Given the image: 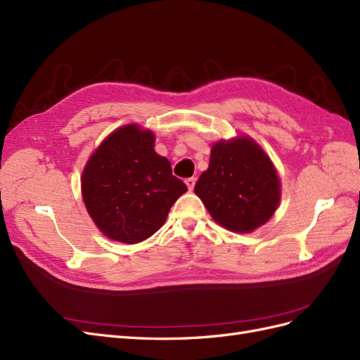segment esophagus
Listing matches in <instances>:
<instances>
[{"label": "esophagus", "mask_w": 360, "mask_h": 360, "mask_svg": "<svg viewBox=\"0 0 360 360\" xmlns=\"http://www.w3.org/2000/svg\"><path fill=\"white\" fill-rule=\"evenodd\" d=\"M195 179H193V177H189V179H186V180H184V183H186V186H188V189L189 191H192L193 189V186H195Z\"/></svg>", "instance_id": "obj_1"}]
</instances>
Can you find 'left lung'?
<instances>
[{"instance_id": "obj_1", "label": "left lung", "mask_w": 360, "mask_h": 360, "mask_svg": "<svg viewBox=\"0 0 360 360\" xmlns=\"http://www.w3.org/2000/svg\"><path fill=\"white\" fill-rule=\"evenodd\" d=\"M195 193L218 224L250 233L274 215L280 201L278 176L269 158L248 138L217 142Z\"/></svg>"}]
</instances>
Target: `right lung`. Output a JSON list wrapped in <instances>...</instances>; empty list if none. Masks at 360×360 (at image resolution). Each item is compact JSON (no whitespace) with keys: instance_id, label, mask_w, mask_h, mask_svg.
<instances>
[{"instance_id":"obj_1","label":"right lung","mask_w":360,"mask_h":360,"mask_svg":"<svg viewBox=\"0 0 360 360\" xmlns=\"http://www.w3.org/2000/svg\"><path fill=\"white\" fill-rule=\"evenodd\" d=\"M154 134L138 125L113 131L87 162L82 193L105 236L138 244L154 235L177 198L188 191L171 163L154 151Z\"/></svg>"}]
</instances>
